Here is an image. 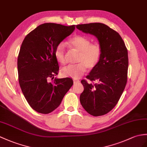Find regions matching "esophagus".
<instances>
[{
    "mask_svg": "<svg viewBox=\"0 0 147 147\" xmlns=\"http://www.w3.org/2000/svg\"><path fill=\"white\" fill-rule=\"evenodd\" d=\"M73 82L74 83H80V80L78 79H73Z\"/></svg>",
    "mask_w": 147,
    "mask_h": 147,
    "instance_id": "1",
    "label": "esophagus"
}]
</instances>
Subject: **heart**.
<instances>
[{
	"mask_svg": "<svg viewBox=\"0 0 147 147\" xmlns=\"http://www.w3.org/2000/svg\"><path fill=\"white\" fill-rule=\"evenodd\" d=\"M68 44L71 47L80 51L78 59L80 63L64 67L62 70L64 76L79 78L86 72L87 67L94 69L100 63L102 56V47L100 44L91 43L88 37L78 35L69 39ZM54 55L58 63L63 65L67 63V54L63 43H59L56 46Z\"/></svg>",
	"mask_w": 147,
	"mask_h": 147,
	"instance_id": "heart-1",
	"label": "heart"
}]
</instances>
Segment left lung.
Masks as SVG:
<instances>
[{
  "instance_id": "8db88e82",
  "label": "left lung",
  "mask_w": 147,
  "mask_h": 147,
  "mask_svg": "<svg viewBox=\"0 0 147 147\" xmlns=\"http://www.w3.org/2000/svg\"><path fill=\"white\" fill-rule=\"evenodd\" d=\"M77 29L96 37L102 47L100 63L83 80L80 95L82 107L94 117L110 112L120 100L127 82L128 51L123 40L115 30L102 23L79 24Z\"/></svg>"
}]
</instances>
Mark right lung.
<instances>
[{
  "label": "right lung",
  "instance_id": "add662e5",
  "mask_svg": "<svg viewBox=\"0 0 147 147\" xmlns=\"http://www.w3.org/2000/svg\"><path fill=\"white\" fill-rule=\"evenodd\" d=\"M74 29L75 25L42 24L22 43L18 59L19 85L27 103L40 113L48 114L56 109L73 84L69 78H54L59 73L54 51Z\"/></svg>",
  "mask_w": 147,
  "mask_h": 147
}]
</instances>
